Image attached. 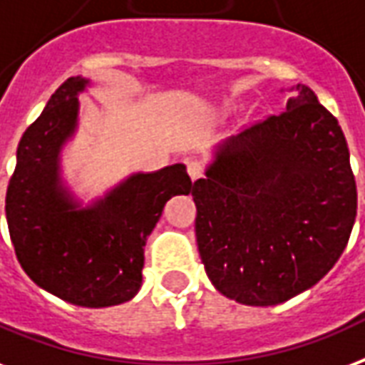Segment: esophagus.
I'll use <instances>...</instances> for the list:
<instances>
[{
	"mask_svg": "<svg viewBox=\"0 0 365 365\" xmlns=\"http://www.w3.org/2000/svg\"><path fill=\"white\" fill-rule=\"evenodd\" d=\"M187 174L193 182L202 178V164L199 160H187Z\"/></svg>",
	"mask_w": 365,
	"mask_h": 365,
	"instance_id": "1",
	"label": "esophagus"
}]
</instances>
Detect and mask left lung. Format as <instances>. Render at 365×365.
Instances as JSON below:
<instances>
[{
  "label": "left lung",
  "instance_id": "obj_1",
  "mask_svg": "<svg viewBox=\"0 0 365 365\" xmlns=\"http://www.w3.org/2000/svg\"><path fill=\"white\" fill-rule=\"evenodd\" d=\"M279 116L220 141L191 187L208 279L227 299L274 306L329 272L356 218L350 153L308 86Z\"/></svg>",
  "mask_w": 365,
  "mask_h": 365
}]
</instances>
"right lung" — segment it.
<instances>
[{
  "label": "right lung",
  "mask_w": 365,
  "mask_h": 365,
  "mask_svg": "<svg viewBox=\"0 0 365 365\" xmlns=\"http://www.w3.org/2000/svg\"><path fill=\"white\" fill-rule=\"evenodd\" d=\"M88 88V78H68L22 133L5 216L16 258L38 287L71 304L107 308L138 294L147 237L166 201L193 185L178 163L133 172L83 205L63 178V149L76 135L78 96Z\"/></svg>",
  "instance_id": "1"
}]
</instances>
